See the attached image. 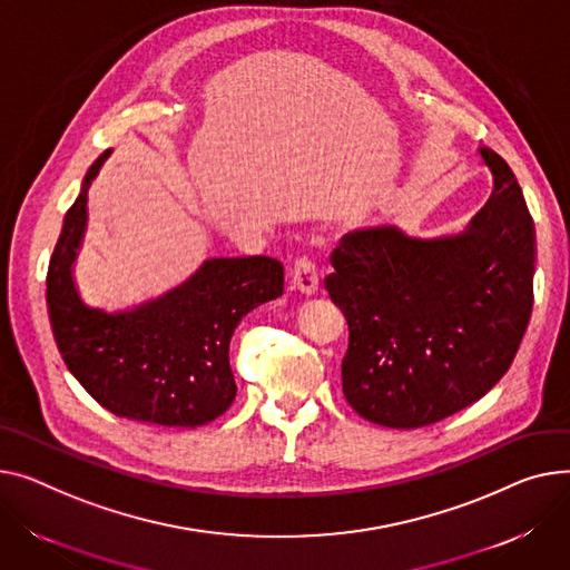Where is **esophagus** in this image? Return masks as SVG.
Here are the masks:
<instances>
[{
	"label": "esophagus",
	"mask_w": 570,
	"mask_h": 570,
	"mask_svg": "<svg viewBox=\"0 0 570 570\" xmlns=\"http://www.w3.org/2000/svg\"><path fill=\"white\" fill-rule=\"evenodd\" d=\"M291 284H293V288H297L299 293H305V295H316L318 293L321 279H318L316 265H314L312 258L299 256L295 261L293 271H291Z\"/></svg>",
	"instance_id": "34e87169"
}]
</instances>
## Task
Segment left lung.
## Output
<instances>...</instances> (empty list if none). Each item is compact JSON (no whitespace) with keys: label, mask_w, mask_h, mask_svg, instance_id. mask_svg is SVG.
Instances as JSON below:
<instances>
[{"label":"left lung","mask_w":570,"mask_h":570,"mask_svg":"<svg viewBox=\"0 0 570 570\" xmlns=\"http://www.w3.org/2000/svg\"><path fill=\"white\" fill-rule=\"evenodd\" d=\"M492 195L459 236L394 224L341 238L325 288L348 321L346 401L387 429H420L500 383L534 305V222L511 167L479 148Z\"/></svg>","instance_id":"8db88e82"}]
</instances>
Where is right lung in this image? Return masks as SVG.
<instances>
[{
	"mask_svg": "<svg viewBox=\"0 0 570 570\" xmlns=\"http://www.w3.org/2000/svg\"><path fill=\"white\" fill-rule=\"evenodd\" d=\"M111 150L89 167L63 217L48 268V312L59 353L109 412L158 426H204L229 410L234 330L284 293V265L271 256L210 258L185 284L126 312L85 305L72 261L87 229V193Z\"/></svg>",
	"mask_w": 570,
	"mask_h": 570,
	"instance_id": "1",
	"label": "right lung"
}]
</instances>
